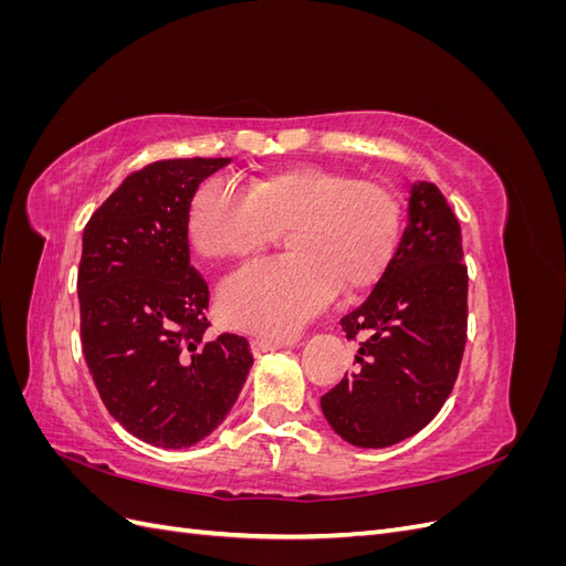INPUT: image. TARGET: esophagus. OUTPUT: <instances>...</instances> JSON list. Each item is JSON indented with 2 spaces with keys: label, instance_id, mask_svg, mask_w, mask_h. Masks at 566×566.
<instances>
[{
  "label": "esophagus",
  "instance_id": "34e87169",
  "mask_svg": "<svg viewBox=\"0 0 566 566\" xmlns=\"http://www.w3.org/2000/svg\"><path fill=\"white\" fill-rule=\"evenodd\" d=\"M281 347H285V342H281V339H269V337H252L250 339V349H252L254 356L273 352V349H281Z\"/></svg>",
  "mask_w": 566,
  "mask_h": 566
}]
</instances>
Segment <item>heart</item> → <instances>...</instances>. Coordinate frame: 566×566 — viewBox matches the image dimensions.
I'll use <instances>...</instances> for the list:
<instances>
[{"label":"heart","instance_id":"heart-1","mask_svg":"<svg viewBox=\"0 0 566 566\" xmlns=\"http://www.w3.org/2000/svg\"><path fill=\"white\" fill-rule=\"evenodd\" d=\"M279 231L287 256L250 264L219 287V314L231 328L295 335L339 287L373 285L397 250L401 205L378 181L312 163L256 177L248 191L205 179L188 205V241L205 260H245Z\"/></svg>","mask_w":566,"mask_h":566}]
</instances>
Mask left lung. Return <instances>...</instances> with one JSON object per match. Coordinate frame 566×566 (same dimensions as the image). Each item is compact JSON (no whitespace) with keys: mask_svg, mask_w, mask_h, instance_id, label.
Listing matches in <instances>:
<instances>
[{"mask_svg":"<svg viewBox=\"0 0 566 566\" xmlns=\"http://www.w3.org/2000/svg\"><path fill=\"white\" fill-rule=\"evenodd\" d=\"M339 323L358 354L321 397L325 420L364 449L420 432L449 399L468 339L460 224L434 184L410 186L397 252L368 300Z\"/></svg>","mask_w":566,"mask_h":566,"instance_id":"obj_1","label":"left lung"}]
</instances>
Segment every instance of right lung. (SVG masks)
<instances>
[{"instance_id":"right-lung-1","label":"right lung","mask_w":566,"mask_h":566,"mask_svg":"<svg viewBox=\"0 0 566 566\" xmlns=\"http://www.w3.org/2000/svg\"><path fill=\"white\" fill-rule=\"evenodd\" d=\"M231 158L158 160L92 214L77 269L84 361L108 413L136 439L181 449L227 418L248 339L208 337L210 290L188 254V205Z\"/></svg>"}]
</instances>
